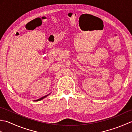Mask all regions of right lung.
<instances>
[{"label": "right lung", "instance_id": "obj_1", "mask_svg": "<svg viewBox=\"0 0 132 132\" xmlns=\"http://www.w3.org/2000/svg\"><path fill=\"white\" fill-rule=\"evenodd\" d=\"M50 94H48V95H45V96H43V97H41V98H40V99H37V100H35V102H38V101H40V100H43V99H44L45 97H47V96H48L49 95H50Z\"/></svg>", "mask_w": 132, "mask_h": 132}]
</instances>
